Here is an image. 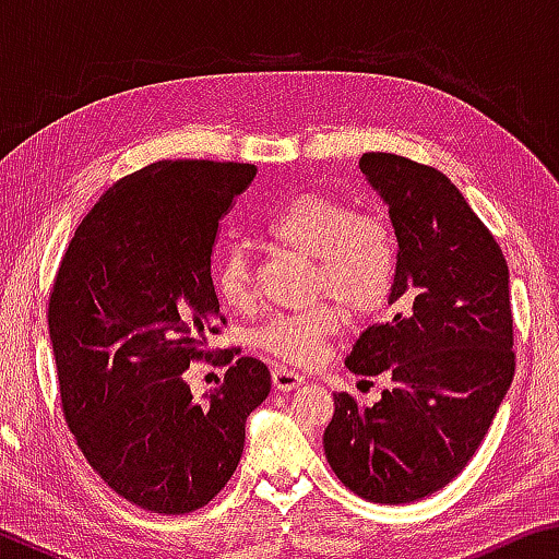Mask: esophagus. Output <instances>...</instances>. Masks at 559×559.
I'll return each instance as SVG.
<instances>
[{
  "label": "esophagus",
  "instance_id": "esophagus-1",
  "mask_svg": "<svg viewBox=\"0 0 559 559\" xmlns=\"http://www.w3.org/2000/svg\"><path fill=\"white\" fill-rule=\"evenodd\" d=\"M271 382L278 392H290V390H298V386L306 382V377L298 372H290V370H286V367H273Z\"/></svg>",
  "mask_w": 559,
  "mask_h": 559
}]
</instances>
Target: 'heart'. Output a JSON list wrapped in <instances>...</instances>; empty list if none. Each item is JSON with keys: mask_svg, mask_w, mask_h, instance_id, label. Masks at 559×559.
Masks as SVG:
<instances>
[{"mask_svg": "<svg viewBox=\"0 0 559 559\" xmlns=\"http://www.w3.org/2000/svg\"><path fill=\"white\" fill-rule=\"evenodd\" d=\"M269 234L286 249L313 261V293H328L355 313H372L392 293L396 241L374 212L328 194H300L273 216ZM214 288L229 308L253 300V261L246 243H229L214 261ZM340 328L337 308L328 302L278 316L259 330L263 349L288 365H310Z\"/></svg>", "mask_w": 559, "mask_h": 559, "instance_id": "1", "label": "heart"}]
</instances>
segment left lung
Returning a JSON list of instances; mask_svg holds the SVG:
<instances>
[{"label": "left lung", "instance_id": "left-lung-1", "mask_svg": "<svg viewBox=\"0 0 559 559\" xmlns=\"http://www.w3.org/2000/svg\"><path fill=\"white\" fill-rule=\"evenodd\" d=\"M359 169L390 210L392 318L357 337L349 372L386 374L372 406L337 392L323 447L359 498L400 506L437 493L466 468L515 372L508 263L439 169L367 153Z\"/></svg>", "mask_w": 559, "mask_h": 559}]
</instances>
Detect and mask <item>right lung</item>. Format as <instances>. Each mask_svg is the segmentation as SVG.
Segmentation results:
<instances>
[{"instance_id":"1","label":"right lung","mask_w":559,"mask_h":559,"mask_svg":"<svg viewBox=\"0 0 559 559\" xmlns=\"http://www.w3.org/2000/svg\"><path fill=\"white\" fill-rule=\"evenodd\" d=\"M253 177V165L210 159L147 165L93 204L56 273L49 335L66 421L91 468L153 513H192L219 493L246 416L271 392L257 357L236 359L204 402L185 382L222 318L219 219Z\"/></svg>"}]
</instances>
